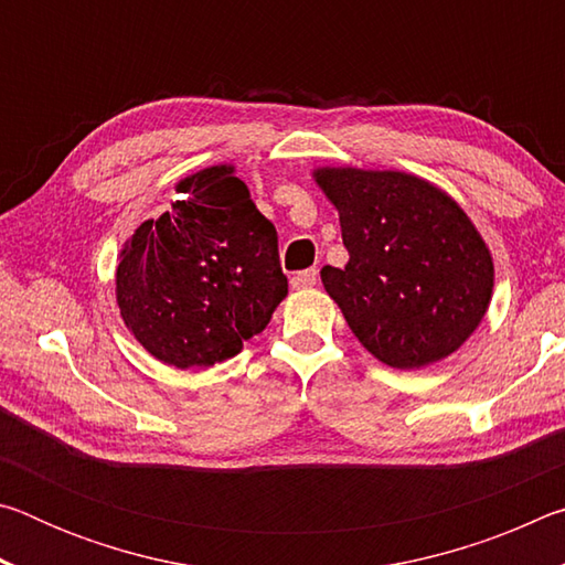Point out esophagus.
<instances>
[{
  "instance_id": "esophagus-1",
  "label": "esophagus",
  "mask_w": 565,
  "mask_h": 565,
  "mask_svg": "<svg viewBox=\"0 0 565 565\" xmlns=\"http://www.w3.org/2000/svg\"><path fill=\"white\" fill-rule=\"evenodd\" d=\"M319 281V271L317 269H303L299 274L291 276V286L294 289H311Z\"/></svg>"
}]
</instances>
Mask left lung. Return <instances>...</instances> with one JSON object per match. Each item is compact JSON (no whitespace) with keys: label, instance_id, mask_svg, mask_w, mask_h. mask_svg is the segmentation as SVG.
I'll return each mask as SVG.
<instances>
[{"label":"left lung","instance_id":"1","mask_svg":"<svg viewBox=\"0 0 565 565\" xmlns=\"http://www.w3.org/2000/svg\"><path fill=\"white\" fill-rule=\"evenodd\" d=\"M313 179L349 252L343 269L323 266V289L363 349L404 371L461 349L493 294L491 252L463 209L406 171L323 167Z\"/></svg>","mask_w":565,"mask_h":565}]
</instances>
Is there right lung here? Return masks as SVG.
<instances>
[{
	"instance_id": "1",
	"label": "right lung",
	"mask_w": 565,
	"mask_h": 565,
	"mask_svg": "<svg viewBox=\"0 0 565 565\" xmlns=\"http://www.w3.org/2000/svg\"><path fill=\"white\" fill-rule=\"evenodd\" d=\"M186 199L124 244L117 303L127 329L161 363L206 369L236 356L289 294L279 236L232 164L177 184Z\"/></svg>"
}]
</instances>
